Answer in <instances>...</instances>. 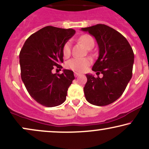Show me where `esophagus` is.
Masks as SVG:
<instances>
[{
  "instance_id": "obj_1",
  "label": "esophagus",
  "mask_w": 149,
  "mask_h": 149,
  "mask_svg": "<svg viewBox=\"0 0 149 149\" xmlns=\"http://www.w3.org/2000/svg\"><path fill=\"white\" fill-rule=\"evenodd\" d=\"M74 76L76 77H77L78 76H79V75L81 74L80 73H79V72H74Z\"/></svg>"
}]
</instances>
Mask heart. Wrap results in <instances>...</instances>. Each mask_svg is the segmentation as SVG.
Returning <instances> with one entry per match:
<instances>
[{
  "label": "heart",
  "instance_id": "obj_1",
  "mask_svg": "<svg viewBox=\"0 0 149 149\" xmlns=\"http://www.w3.org/2000/svg\"><path fill=\"white\" fill-rule=\"evenodd\" d=\"M79 41L84 44L88 49L91 46H94V40L89 35H83L79 38ZM71 52V43L70 41H68L64 45L63 48V53L65 56H68ZM92 63L91 58H79L74 57L70 59L67 62V67L70 69L77 72H84L86 70L88 66Z\"/></svg>",
  "mask_w": 149,
  "mask_h": 149
}]
</instances>
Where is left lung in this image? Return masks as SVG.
I'll list each match as a JSON object with an SVG mask.
<instances>
[{"mask_svg": "<svg viewBox=\"0 0 149 149\" xmlns=\"http://www.w3.org/2000/svg\"><path fill=\"white\" fill-rule=\"evenodd\" d=\"M93 36L99 46V57L93 70L103 77L86 74L84 88L86 100L93 105L106 106L122 96L132 77L134 63L133 49L126 38L104 24L81 28Z\"/></svg>", "mask_w": 149, "mask_h": 149, "instance_id": "1", "label": "left lung"}]
</instances>
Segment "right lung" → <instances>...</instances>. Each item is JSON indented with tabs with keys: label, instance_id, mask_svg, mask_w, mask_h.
I'll list each match as a JSON object with an SVG mask.
<instances>
[{
	"label": "right lung",
	"instance_id": "1",
	"mask_svg": "<svg viewBox=\"0 0 149 149\" xmlns=\"http://www.w3.org/2000/svg\"><path fill=\"white\" fill-rule=\"evenodd\" d=\"M74 34L73 29L45 27L27 38L20 52L22 81L30 96L44 106L63 104L74 79L70 70L64 69L62 74L52 72L55 67L62 68L63 46Z\"/></svg>",
	"mask_w": 149,
	"mask_h": 149
}]
</instances>
